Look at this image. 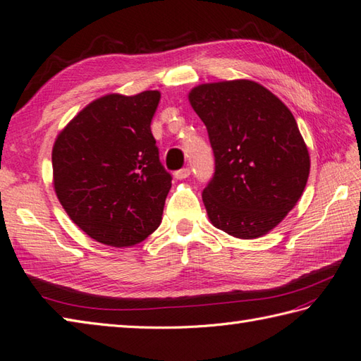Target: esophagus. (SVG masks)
<instances>
[{
    "label": "esophagus",
    "instance_id": "obj_1",
    "mask_svg": "<svg viewBox=\"0 0 361 361\" xmlns=\"http://www.w3.org/2000/svg\"><path fill=\"white\" fill-rule=\"evenodd\" d=\"M189 175H190V169L189 167H183V169H180V171L175 172V178L176 180H185V178H188Z\"/></svg>",
    "mask_w": 361,
    "mask_h": 361
}]
</instances>
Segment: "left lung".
<instances>
[{
  "instance_id": "8db88e82",
  "label": "left lung",
  "mask_w": 361,
  "mask_h": 361,
  "mask_svg": "<svg viewBox=\"0 0 361 361\" xmlns=\"http://www.w3.org/2000/svg\"><path fill=\"white\" fill-rule=\"evenodd\" d=\"M189 102L208 130L216 171L202 199L211 224L241 239L259 238L299 202L310 154L298 122L261 84H200Z\"/></svg>"
}]
</instances>
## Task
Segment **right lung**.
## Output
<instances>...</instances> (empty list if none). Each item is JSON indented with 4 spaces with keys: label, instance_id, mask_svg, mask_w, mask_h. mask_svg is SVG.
Returning a JSON list of instances; mask_svg holds the SVG:
<instances>
[{
    "label": "right lung",
    "instance_id": "1",
    "mask_svg": "<svg viewBox=\"0 0 361 361\" xmlns=\"http://www.w3.org/2000/svg\"><path fill=\"white\" fill-rule=\"evenodd\" d=\"M159 98L158 90L97 98L56 137V195L98 243L131 247L159 227L172 186L150 130Z\"/></svg>",
    "mask_w": 361,
    "mask_h": 361
}]
</instances>
